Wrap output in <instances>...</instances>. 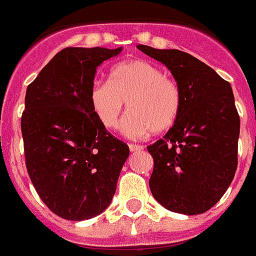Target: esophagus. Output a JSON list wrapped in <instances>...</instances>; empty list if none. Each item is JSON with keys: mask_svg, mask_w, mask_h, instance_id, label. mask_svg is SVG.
<instances>
[{"mask_svg": "<svg viewBox=\"0 0 256 256\" xmlns=\"http://www.w3.org/2000/svg\"><path fill=\"white\" fill-rule=\"evenodd\" d=\"M128 146H130V152H140V150H142V146L138 144H128Z\"/></svg>", "mask_w": 256, "mask_h": 256, "instance_id": "34e87169", "label": "esophagus"}]
</instances>
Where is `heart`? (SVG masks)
I'll return each mask as SVG.
<instances>
[{
  "instance_id": "1",
  "label": "heart",
  "mask_w": 256,
  "mask_h": 256,
  "mask_svg": "<svg viewBox=\"0 0 256 256\" xmlns=\"http://www.w3.org/2000/svg\"><path fill=\"white\" fill-rule=\"evenodd\" d=\"M128 108L122 132L130 138H144L149 132L170 130L182 108L178 83L160 67L142 59L116 64L108 83L95 82L90 90V104L100 124L116 130L124 107Z\"/></svg>"
}]
</instances>
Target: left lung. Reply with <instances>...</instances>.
Segmentation results:
<instances>
[{
  "instance_id": "obj_1",
  "label": "left lung",
  "mask_w": 256,
  "mask_h": 256,
  "mask_svg": "<svg viewBox=\"0 0 256 256\" xmlns=\"http://www.w3.org/2000/svg\"><path fill=\"white\" fill-rule=\"evenodd\" d=\"M138 48L165 64L182 92L174 126L146 146L154 162L150 192L170 212H208L228 190L238 165L240 122L232 86L188 52Z\"/></svg>"
}]
</instances>
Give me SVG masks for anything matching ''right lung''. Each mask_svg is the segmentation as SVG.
Masks as SVG:
<instances>
[{
  "mask_svg": "<svg viewBox=\"0 0 256 256\" xmlns=\"http://www.w3.org/2000/svg\"><path fill=\"white\" fill-rule=\"evenodd\" d=\"M122 47H66L28 86L21 130L26 168L40 200L68 220L111 204L130 148L104 128L90 104L96 68Z\"/></svg>",
  "mask_w": 256,
  "mask_h": 256,
  "instance_id": "obj_1",
  "label": "right lung"
}]
</instances>
